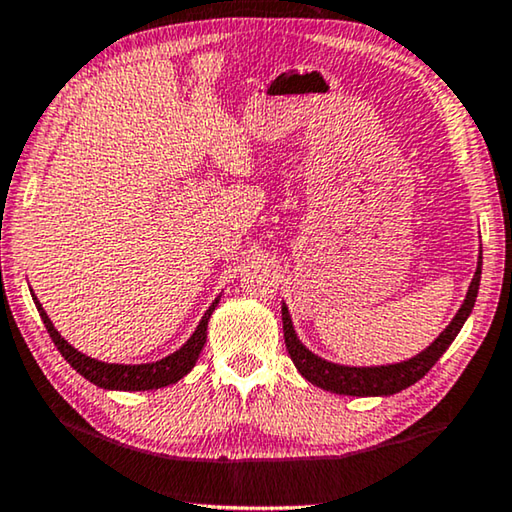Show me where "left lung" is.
I'll list each match as a JSON object with an SVG mask.
<instances>
[{"label":"left lung","mask_w":512,"mask_h":512,"mask_svg":"<svg viewBox=\"0 0 512 512\" xmlns=\"http://www.w3.org/2000/svg\"><path fill=\"white\" fill-rule=\"evenodd\" d=\"M480 272H483V256L478 258V270L473 274V281L466 293L464 305L459 307L457 316L450 321L446 330L441 332L436 342L418 353L416 358L399 362V365L388 367H342L325 362L307 351L300 344V339L295 337L291 316H288V307L281 305V321H284V342L286 351L291 355L293 365L298 367V372L305 376L309 383L318 385V388L339 392V395H353V397H374V395H395V392L409 388L416 381H420L429 369L436 365V360L446 353V348L455 342V337L462 330L466 318H469L473 305L478 298V286H480Z\"/></svg>","instance_id":"8db88e82"}]
</instances>
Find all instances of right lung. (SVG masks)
Returning a JSON list of instances; mask_svg holds the SVG:
<instances>
[{"instance_id":"add662e5","label":"right lung","mask_w":512,"mask_h":512,"mask_svg":"<svg viewBox=\"0 0 512 512\" xmlns=\"http://www.w3.org/2000/svg\"><path fill=\"white\" fill-rule=\"evenodd\" d=\"M36 309H39L41 321L46 325L50 339H53L57 351L62 353V358L69 362V365L76 369L80 376H85L87 381L99 385V388L106 390H157L180 381L182 376H187L191 369H194L198 355H201L205 339H207V321H210L214 307H217L219 300H214L210 309L205 311V316L198 323L194 335L189 337V342L184 344L180 351H175L168 358L152 362V365H108V362H99L94 358H87L80 351H76L69 342H64V337L55 330V325L50 323L46 311H43L41 302L34 298Z\"/></svg>"}]
</instances>
